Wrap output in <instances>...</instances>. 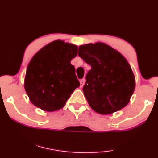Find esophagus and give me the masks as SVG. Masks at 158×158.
Listing matches in <instances>:
<instances>
[{
    "label": "esophagus",
    "instance_id": "esophagus-1",
    "mask_svg": "<svg viewBox=\"0 0 158 158\" xmlns=\"http://www.w3.org/2000/svg\"><path fill=\"white\" fill-rule=\"evenodd\" d=\"M85 80L84 79V78L81 79V81H80V84H81V85H80V87H81V88H83V85H85Z\"/></svg>",
    "mask_w": 158,
    "mask_h": 158
}]
</instances>
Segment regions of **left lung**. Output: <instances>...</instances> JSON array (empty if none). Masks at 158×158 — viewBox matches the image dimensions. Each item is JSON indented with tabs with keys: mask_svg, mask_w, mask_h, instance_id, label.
<instances>
[{
	"mask_svg": "<svg viewBox=\"0 0 158 158\" xmlns=\"http://www.w3.org/2000/svg\"><path fill=\"white\" fill-rule=\"evenodd\" d=\"M78 56L91 66L83 91L92 109L108 114L125 107L135 89L134 75L126 59L102 43L79 46Z\"/></svg>",
	"mask_w": 158,
	"mask_h": 158,
	"instance_id": "1",
	"label": "left lung"
}]
</instances>
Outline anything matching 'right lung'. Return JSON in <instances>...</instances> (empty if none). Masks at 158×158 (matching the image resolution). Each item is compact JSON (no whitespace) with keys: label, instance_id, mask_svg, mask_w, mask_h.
I'll return each mask as SVG.
<instances>
[{"label":"right lung","instance_id":"add662e5","mask_svg":"<svg viewBox=\"0 0 158 158\" xmlns=\"http://www.w3.org/2000/svg\"><path fill=\"white\" fill-rule=\"evenodd\" d=\"M77 54V46L55 40L40 49L27 68L24 89L30 102L44 111L62 108L80 86L70 61Z\"/></svg>","mask_w":158,"mask_h":158}]
</instances>
